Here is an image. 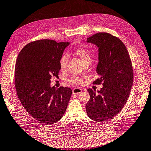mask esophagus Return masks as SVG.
<instances>
[{
    "mask_svg": "<svg viewBox=\"0 0 151 151\" xmlns=\"http://www.w3.org/2000/svg\"><path fill=\"white\" fill-rule=\"evenodd\" d=\"M82 91H83V90H82V89L79 88H73L72 90V92L73 94H79L80 93H81Z\"/></svg>",
    "mask_w": 151,
    "mask_h": 151,
    "instance_id": "esophagus-1",
    "label": "esophagus"
}]
</instances>
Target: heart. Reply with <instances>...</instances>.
Listing matches in <instances>:
<instances>
[{
  "instance_id": "obj_1",
  "label": "heart",
  "mask_w": 151,
  "mask_h": 151,
  "mask_svg": "<svg viewBox=\"0 0 151 151\" xmlns=\"http://www.w3.org/2000/svg\"><path fill=\"white\" fill-rule=\"evenodd\" d=\"M75 53L78 57H79L81 61L84 64L87 62L91 61V55L90 50L84 47H78L75 49ZM68 61V55L67 53H64L61 56L59 63L60 66L62 70H65L66 68ZM69 81L74 84H80L82 83L81 78L77 76H72Z\"/></svg>"
}]
</instances>
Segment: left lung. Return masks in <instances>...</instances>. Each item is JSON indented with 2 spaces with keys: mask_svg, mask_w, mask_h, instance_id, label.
<instances>
[{
  "mask_svg": "<svg viewBox=\"0 0 151 151\" xmlns=\"http://www.w3.org/2000/svg\"><path fill=\"white\" fill-rule=\"evenodd\" d=\"M99 47L96 71L99 78L93 81L103 87L96 93L88 88L90 100L86 105L88 117L98 122L113 119L125 105L133 83V68L129 54L122 41L107 32L87 38Z\"/></svg>",
  "mask_w": 151,
  "mask_h": 151,
  "instance_id": "left-lung-1",
  "label": "left lung"
}]
</instances>
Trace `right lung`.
Wrapping results in <instances>:
<instances>
[{
  "mask_svg": "<svg viewBox=\"0 0 151 151\" xmlns=\"http://www.w3.org/2000/svg\"><path fill=\"white\" fill-rule=\"evenodd\" d=\"M68 42L40 40L26 45L15 66V87L22 105L42 125H52L63 116L72 93L70 88L50 87L58 77L59 60Z\"/></svg>",
  "mask_w": 151,
  "mask_h": 151,
  "instance_id": "1",
  "label": "right lung"
}]
</instances>
